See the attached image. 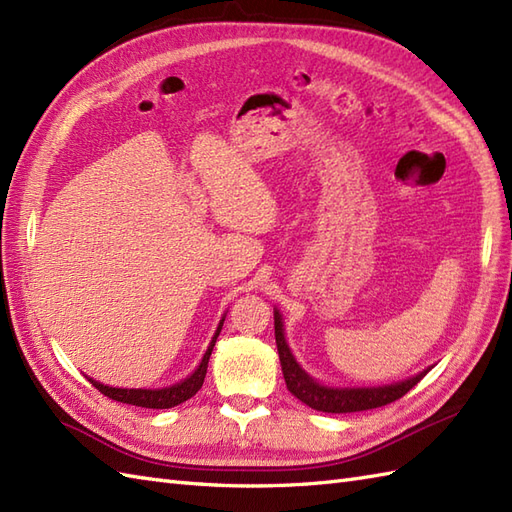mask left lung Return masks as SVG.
<instances>
[{
	"label": "left lung",
	"instance_id": "obj_1",
	"mask_svg": "<svg viewBox=\"0 0 512 512\" xmlns=\"http://www.w3.org/2000/svg\"><path fill=\"white\" fill-rule=\"evenodd\" d=\"M274 337H277V350L287 389H290L292 396H296L300 402H305L311 409L322 413H357L396 402L406 391H411L419 381H422L430 370L428 368L411 378H406V381L383 387H326L320 385L318 381H313V378L296 363L290 346L285 342L281 313L277 309H274Z\"/></svg>",
	"mask_w": 512,
	"mask_h": 512
}]
</instances>
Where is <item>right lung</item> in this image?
<instances>
[{
	"label": "right lung",
	"mask_w": 512,
	"mask_h": 512,
	"mask_svg": "<svg viewBox=\"0 0 512 512\" xmlns=\"http://www.w3.org/2000/svg\"><path fill=\"white\" fill-rule=\"evenodd\" d=\"M222 322H225V318L220 320L218 329H216V335L212 337V344L207 346L205 355H203V359L199 363V368H196L188 378H183V381H179L175 385L162 387V389H121V387L101 385V383L93 381V378H88V381L93 383L103 393V396H108V398H112L116 402H123V404L144 406V409H170V406H177L181 402L190 400L194 393L203 387L205 374H207V363H209V357H212V350H214L216 339L220 335Z\"/></svg>",
	"instance_id": "obj_1"
}]
</instances>
